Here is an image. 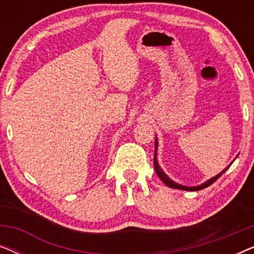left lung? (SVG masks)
I'll return each instance as SVG.
<instances>
[{
  "instance_id": "8db88e82",
  "label": "left lung",
  "mask_w": 254,
  "mask_h": 254,
  "mask_svg": "<svg viewBox=\"0 0 254 254\" xmlns=\"http://www.w3.org/2000/svg\"><path fill=\"white\" fill-rule=\"evenodd\" d=\"M157 148H158V141H157V137L155 138V155H154V166H155V170H156V173H157V176L159 177V179L162 180L163 183L165 184L166 186H169V187H171V189H177V190H202V189H206V187H208L209 185H211V184H213L214 182H216V180L220 178V177L223 175V173L227 171V170L230 168V165L232 164V162L235 161H232L231 163H230V165H228L227 168H225L223 171L222 172H220L218 173V175H216L215 177H213V178H210V179H208L207 182H204L203 184H201V185H197V186H190V187H187V186H184V185H180V184H178V183H176V182H173V180L171 179V178H169L168 177V175H166V173L163 171L162 170V168L161 166H159V164H158V161H157Z\"/></svg>"
}]
</instances>
